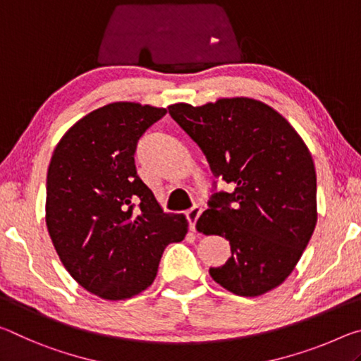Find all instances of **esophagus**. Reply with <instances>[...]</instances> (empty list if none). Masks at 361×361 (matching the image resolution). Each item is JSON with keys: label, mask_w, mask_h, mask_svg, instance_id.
Here are the masks:
<instances>
[{"label": "esophagus", "mask_w": 361, "mask_h": 361, "mask_svg": "<svg viewBox=\"0 0 361 361\" xmlns=\"http://www.w3.org/2000/svg\"><path fill=\"white\" fill-rule=\"evenodd\" d=\"M203 209L200 208V206H193V208H190L187 211V221H188V226H190L192 230H195V226H197V221L198 217L202 216Z\"/></svg>", "instance_id": "obj_1"}]
</instances>
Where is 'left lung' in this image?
Instances as JSON below:
<instances>
[{"instance_id": "left-lung-1", "label": "left lung", "mask_w": 361, "mask_h": 361, "mask_svg": "<svg viewBox=\"0 0 361 361\" xmlns=\"http://www.w3.org/2000/svg\"><path fill=\"white\" fill-rule=\"evenodd\" d=\"M169 115L204 153L232 190L211 195L197 222L206 235L230 241L232 257L209 275L236 296L254 298L285 281L317 224V174L304 140L279 111L247 97Z\"/></svg>"}]
</instances>
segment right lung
Returning a JSON list of instances; mask_svg holds the SVG:
<instances>
[{
  "label": "right lung",
  "instance_id": "add662e5",
  "mask_svg": "<svg viewBox=\"0 0 361 361\" xmlns=\"http://www.w3.org/2000/svg\"><path fill=\"white\" fill-rule=\"evenodd\" d=\"M166 109L115 102L65 133L46 180V226L63 267L109 300L129 299L155 280L161 254L188 222L166 214L137 174V142Z\"/></svg>",
  "mask_w": 361,
  "mask_h": 361
}]
</instances>
